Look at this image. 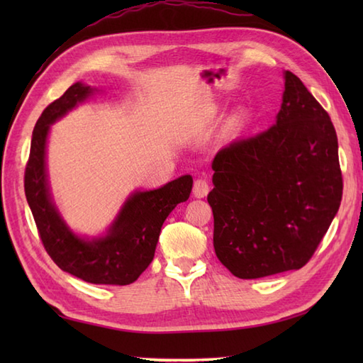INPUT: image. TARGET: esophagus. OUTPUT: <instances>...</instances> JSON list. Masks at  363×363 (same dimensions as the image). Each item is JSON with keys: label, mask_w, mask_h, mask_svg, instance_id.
<instances>
[{"label": "esophagus", "mask_w": 363, "mask_h": 363, "mask_svg": "<svg viewBox=\"0 0 363 363\" xmlns=\"http://www.w3.org/2000/svg\"><path fill=\"white\" fill-rule=\"evenodd\" d=\"M209 194V184L206 179H196L194 184V195L196 198H204Z\"/></svg>", "instance_id": "obj_1"}]
</instances>
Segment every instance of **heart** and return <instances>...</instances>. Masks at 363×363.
Returning a JSON list of instances; mask_svg holds the SVG:
<instances>
[{"label":"heart","instance_id":"1","mask_svg":"<svg viewBox=\"0 0 363 363\" xmlns=\"http://www.w3.org/2000/svg\"><path fill=\"white\" fill-rule=\"evenodd\" d=\"M235 123H238V118H235Z\"/></svg>","mask_w":363,"mask_h":363}]
</instances>
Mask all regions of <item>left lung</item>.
I'll return each instance as SVG.
<instances>
[{"instance_id": "obj_1", "label": "left lung", "mask_w": 363, "mask_h": 363, "mask_svg": "<svg viewBox=\"0 0 363 363\" xmlns=\"http://www.w3.org/2000/svg\"><path fill=\"white\" fill-rule=\"evenodd\" d=\"M284 81L274 125L212 162L213 248L240 279L304 267L342 201L333 121L298 76L284 72Z\"/></svg>"}]
</instances>
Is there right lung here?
I'll return each instance as SVG.
<instances>
[{
	"mask_svg": "<svg viewBox=\"0 0 363 363\" xmlns=\"http://www.w3.org/2000/svg\"><path fill=\"white\" fill-rule=\"evenodd\" d=\"M98 91L76 82L42 112L33 130L25 172V194L46 252L60 269L90 284L128 285L152 262L160 228L174 207L187 201L194 186L190 174L156 190H135L99 237L74 234L52 201L46 172V140L54 121Z\"/></svg>",
	"mask_w": 363,
	"mask_h": 363,
	"instance_id": "1",
	"label": "right lung"
}]
</instances>
